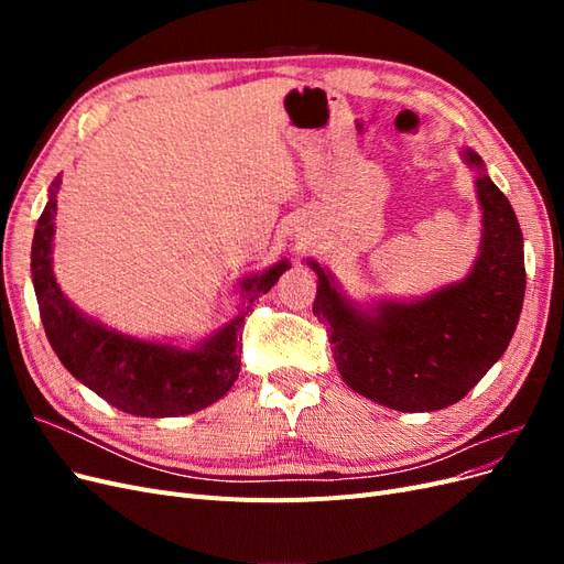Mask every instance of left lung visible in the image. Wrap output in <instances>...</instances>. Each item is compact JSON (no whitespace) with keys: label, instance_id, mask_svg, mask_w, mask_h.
<instances>
[{"label":"left lung","instance_id":"obj_1","mask_svg":"<svg viewBox=\"0 0 564 564\" xmlns=\"http://www.w3.org/2000/svg\"><path fill=\"white\" fill-rule=\"evenodd\" d=\"M475 172L482 212L480 253L468 275L421 299L350 301L332 270L317 272L313 315L327 327L340 379L362 398L398 412H435L458 402L501 360L524 299L522 230L508 197L475 150H460Z\"/></svg>","mask_w":564,"mask_h":564}]
</instances>
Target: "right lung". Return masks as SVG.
Returning a JSON list of instances; mask_svg holds the SVG:
<instances>
[{"label": "right lung", "mask_w": 564, "mask_h": 564, "mask_svg": "<svg viewBox=\"0 0 564 564\" xmlns=\"http://www.w3.org/2000/svg\"><path fill=\"white\" fill-rule=\"evenodd\" d=\"M58 187L61 176L48 187V202L32 237L30 270L46 338L63 367L98 398L133 416H185L224 398L240 377L245 315L253 299L268 294L292 263L282 259L247 275L240 282V315L191 348L135 338L82 313L61 292L51 259Z\"/></svg>", "instance_id": "add662e5"}]
</instances>
